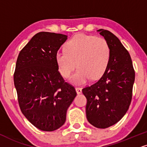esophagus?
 <instances>
[{
    "instance_id": "esophagus-1",
    "label": "esophagus",
    "mask_w": 147,
    "mask_h": 147,
    "mask_svg": "<svg viewBox=\"0 0 147 147\" xmlns=\"http://www.w3.org/2000/svg\"><path fill=\"white\" fill-rule=\"evenodd\" d=\"M76 90L77 92V94H81L82 93V88H80V87H76Z\"/></svg>"
}]
</instances>
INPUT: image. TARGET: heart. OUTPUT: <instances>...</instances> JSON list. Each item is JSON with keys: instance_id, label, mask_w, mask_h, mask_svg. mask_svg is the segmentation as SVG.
Instances as JSON below:
<instances>
[{"instance_id": "b5f03b06", "label": "heart", "mask_w": 147, "mask_h": 147, "mask_svg": "<svg viewBox=\"0 0 147 147\" xmlns=\"http://www.w3.org/2000/svg\"><path fill=\"white\" fill-rule=\"evenodd\" d=\"M110 49L106 40L85 34H77L65 46V51L57 52L56 61L61 75L68 78L78 67L70 81L82 85L90 78L99 79L108 67Z\"/></svg>"}]
</instances>
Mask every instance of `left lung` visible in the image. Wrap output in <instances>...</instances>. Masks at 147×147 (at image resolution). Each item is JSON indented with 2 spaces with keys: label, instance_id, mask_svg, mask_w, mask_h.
I'll return each instance as SVG.
<instances>
[{
  "label": "left lung",
  "instance_id": "left-lung-1",
  "mask_svg": "<svg viewBox=\"0 0 147 147\" xmlns=\"http://www.w3.org/2000/svg\"><path fill=\"white\" fill-rule=\"evenodd\" d=\"M97 31L110 49L108 67L97 82L82 89L87 99L86 118L92 125L100 129L119 122L129 109L135 80V71L129 52L109 30Z\"/></svg>",
  "mask_w": 147,
  "mask_h": 147
}]
</instances>
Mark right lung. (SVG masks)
<instances>
[{
  "label": "right lung",
  "mask_w": 147,
  "mask_h": 147,
  "mask_svg": "<svg viewBox=\"0 0 147 147\" xmlns=\"http://www.w3.org/2000/svg\"><path fill=\"white\" fill-rule=\"evenodd\" d=\"M67 36L40 32L18 55L13 75L20 108L39 129L52 131L66 120L67 110L77 93L59 71L56 54Z\"/></svg>",
  "instance_id": "obj_1"
}]
</instances>
